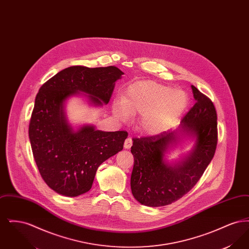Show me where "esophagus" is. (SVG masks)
Listing matches in <instances>:
<instances>
[{
  "mask_svg": "<svg viewBox=\"0 0 249 249\" xmlns=\"http://www.w3.org/2000/svg\"><path fill=\"white\" fill-rule=\"evenodd\" d=\"M131 144H132V140H131L130 137H129V138H127V139L125 140V142H124V147H125L126 149H129V148H130Z\"/></svg>",
  "mask_w": 249,
  "mask_h": 249,
  "instance_id": "esophagus-1",
  "label": "esophagus"
}]
</instances>
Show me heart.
<instances>
[{
	"label": "heart",
	"mask_w": 249,
	"mask_h": 249,
	"mask_svg": "<svg viewBox=\"0 0 249 249\" xmlns=\"http://www.w3.org/2000/svg\"><path fill=\"white\" fill-rule=\"evenodd\" d=\"M189 105V96L183 90L153 81L131 85L124 101L114 104V114L123 121L130 116H142L140 128L147 134H160L168 130Z\"/></svg>",
	"instance_id": "heart-1"
}]
</instances>
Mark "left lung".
I'll list each match as a JSON object with an SVG mask.
<instances>
[{"mask_svg": "<svg viewBox=\"0 0 249 249\" xmlns=\"http://www.w3.org/2000/svg\"><path fill=\"white\" fill-rule=\"evenodd\" d=\"M195 105L183 117L181 130L196 137L187 159L175 166L163 160L166 149L177 142L178 130L132 138L130 152L134 163L130 178L133 197L143 205L171 204L186 195L200 180L213 159L217 144V116L213 102L191 86Z\"/></svg>", "mask_w": 249, "mask_h": 249, "instance_id": "left-lung-1", "label": "left lung"}]
</instances>
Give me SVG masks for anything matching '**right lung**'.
Here are the masks:
<instances>
[{
    "instance_id": "right-lung-1",
    "label": "right lung",
    "mask_w": 249,
    "mask_h": 249,
    "mask_svg": "<svg viewBox=\"0 0 249 249\" xmlns=\"http://www.w3.org/2000/svg\"><path fill=\"white\" fill-rule=\"evenodd\" d=\"M123 71L116 66L81 65L59 71L40 88L29 124V137L43 180L57 193L76 197L91 189L96 171L123 149L126 130L101 131L92 126L72 130L63 110L76 92L89 94L92 104H108Z\"/></svg>"
}]
</instances>
